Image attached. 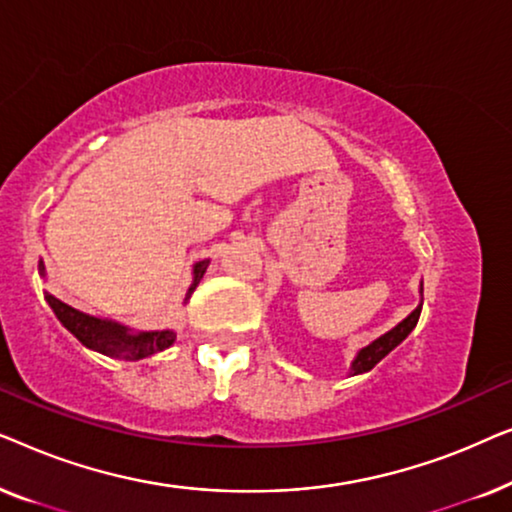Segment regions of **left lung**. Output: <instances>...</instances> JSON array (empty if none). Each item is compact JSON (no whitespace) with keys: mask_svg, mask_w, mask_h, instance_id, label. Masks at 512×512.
Listing matches in <instances>:
<instances>
[{"mask_svg":"<svg viewBox=\"0 0 512 512\" xmlns=\"http://www.w3.org/2000/svg\"><path fill=\"white\" fill-rule=\"evenodd\" d=\"M419 293H424V289H419ZM419 314H422V305H417L415 310H412L408 317L401 321V324L394 326L391 331H387L384 335H380V338L370 342L368 347H363L361 352L356 354V359L352 361V368H349V373L361 375V373H368V370H373L377 363H380L384 356L391 352V349H396L405 338H408V335L412 333V328L417 326Z\"/></svg>","mask_w":512,"mask_h":512,"instance_id":"8db88e82","label":"left lung"}]
</instances>
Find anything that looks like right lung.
<instances>
[{
  "label": "right lung",
  "instance_id": "obj_1",
  "mask_svg": "<svg viewBox=\"0 0 512 512\" xmlns=\"http://www.w3.org/2000/svg\"><path fill=\"white\" fill-rule=\"evenodd\" d=\"M209 261H198L193 265V284L186 293V300L191 298L195 286L200 284L202 275H205ZM39 272L44 275V261H39ZM46 303L51 305L55 317L60 319V324L67 328L69 333L74 335L81 345L88 349H95L104 356H111V359H123V361H139L146 359V356L163 352L177 338L174 331H130L128 326L116 324V321L109 319H97L90 317V314H83L74 310L72 305L62 303L51 293H46Z\"/></svg>",
  "mask_w": 512,
  "mask_h": 512
}]
</instances>
